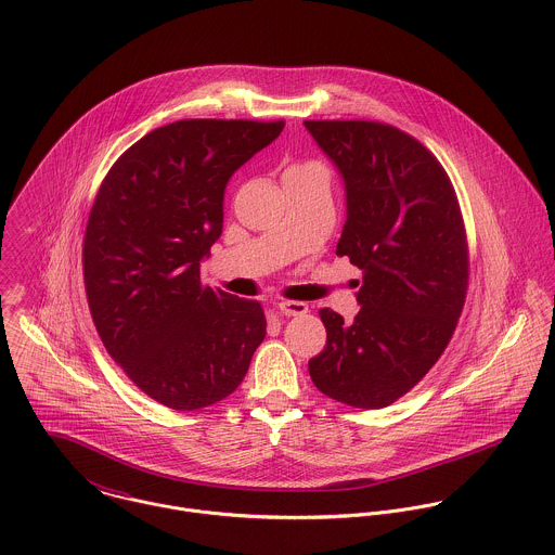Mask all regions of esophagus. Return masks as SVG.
Masks as SVG:
<instances>
[{
	"instance_id": "34e87169",
	"label": "esophagus",
	"mask_w": 555,
	"mask_h": 555,
	"mask_svg": "<svg viewBox=\"0 0 555 555\" xmlns=\"http://www.w3.org/2000/svg\"><path fill=\"white\" fill-rule=\"evenodd\" d=\"M278 310L286 317H304V314H308V304H304V301H280Z\"/></svg>"
}]
</instances>
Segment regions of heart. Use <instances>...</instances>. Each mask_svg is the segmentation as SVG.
I'll use <instances>...</instances> for the list:
<instances>
[{
	"instance_id": "obj_1",
	"label": "heart",
	"mask_w": 555,
	"mask_h": 555,
	"mask_svg": "<svg viewBox=\"0 0 555 555\" xmlns=\"http://www.w3.org/2000/svg\"><path fill=\"white\" fill-rule=\"evenodd\" d=\"M293 168H297V166H293Z\"/></svg>"
}]
</instances>
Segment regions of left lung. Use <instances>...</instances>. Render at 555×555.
Listing matches in <instances>:
<instances>
[{
	"label": "left lung",
	"mask_w": 555,
	"mask_h": 555,
	"mask_svg": "<svg viewBox=\"0 0 555 555\" xmlns=\"http://www.w3.org/2000/svg\"><path fill=\"white\" fill-rule=\"evenodd\" d=\"M346 185L337 256L363 271L359 314H318L324 350L310 359L318 391L352 408H385L436 365L462 317L470 256L455 188L438 158L396 126L306 121Z\"/></svg>",
	"instance_id": "8db88e82"
}]
</instances>
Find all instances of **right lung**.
<instances>
[{
    "label": "right lung",
    "mask_w": 555,
    "mask_h": 555,
    "mask_svg": "<svg viewBox=\"0 0 555 555\" xmlns=\"http://www.w3.org/2000/svg\"><path fill=\"white\" fill-rule=\"evenodd\" d=\"M284 121L181 119L126 150L106 172L82 238L95 331L126 376L172 410L231 396L267 335L258 301L201 282L222 235L224 188Z\"/></svg>",
    "instance_id": "obj_1"
}]
</instances>
